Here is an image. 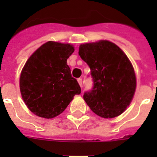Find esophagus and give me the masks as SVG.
Wrapping results in <instances>:
<instances>
[{"instance_id": "1", "label": "esophagus", "mask_w": 157, "mask_h": 157, "mask_svg": "<svg viewBox=\"0 0 157 157\" xmlns=\"http://www.w3.org/2000/svg\"><path fill=\"white\" fill-rule=\"evenodd\" d=\"M78 84H79L80 86H82V78H78Z\"/></svg>"}]
</instances>
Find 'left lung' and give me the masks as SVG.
Listing matches in <instances>:
<instances>
[{
	"instance_id": "left-lung-1",
	"label": "left lung",
	"mask_w": 157,
	"mask_h": 157,
	"mask_svg": "<svg viewBox=\"0 0 157 157\" xmlns=\"http://www.w3.org/2000/svg\"><path fill=\"white\" fill-rule=\"evenodd\" d=\"M80 57L90 68L94 86L83 98L102 118H114L130 104L136 89L134 67L120 47L101 40L79 46Z\"/></svg>"
}]
</instances>
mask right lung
Returning <instances> with one entry per match:
<instances>
[{"mask_svg":"<svg viewBox=\"0 0 157 157\" xmlns=\"http://www.w3.org/2000/svg\"><path fill=\"white\" fill-rule=\"evenodd\" d=\"M75 51L70 44L48 41L30 56L22 70V98L36 116L52 119L65 110L74 96L80 94L77 80L67 59Z\"/></svg>","mask_w":157,"mask_h":157,"instance_id":"obj_1","label":"right lung"}]
</instances>
